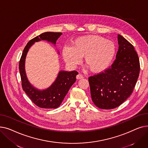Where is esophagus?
<instances>
[{"label":"esophagus","mask_w":148,"mask_h":148,"mask_svg":"<svg viewBox=\"0 0 148 148\" xmlns=\"http://www.w3.org/2000/svg\"><path fill=\"white\" fill-rule=\"evenodd\" d=\"M83 78V76L82 74H79L78 75H77V76H76V79H78V80L82 79Z\"/></svg>","instance_id":"34e87169"}]
</instances>
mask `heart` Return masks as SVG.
I'll use <instances>...</instances> for the list:
<instances>
[{
	"instance_id": "heart-1",
	"label": "heart",
	"mask_w": 148,
	"mask_h": 148,
	"mask_svg": "<svg viewBox=\"0 0 148 148\" xmlns=\"http://www.w3.org/2000/svg\"><path fill=\"white\" fill-rule=\"evenodd\" d=\"M116 54V45L109 40L98 35H86L77 38L72 46H65L62 56L72 68L79 65L83 56L89 69L101 73L110 66Z\"/></svg>"
}]
</instances>
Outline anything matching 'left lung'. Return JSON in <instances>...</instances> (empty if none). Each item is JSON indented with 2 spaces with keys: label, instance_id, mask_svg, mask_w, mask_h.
I'll return each mask as SVG.
<instances>
[{
  "label": "left lung",
  "instance_id": "obj_1",
  "mask_svg": "<svg viewBox=\"0 0 148 148\" xmlns=\"http://www.w3.org/2000/svg\"><path fill=\"white\" fill-rule=\"evenodd\" d=\"M116 59L111 66L89 77L90 95L94 104L102 109L119 106L131 95L140 73V62L134 46L121 35Z\"/></svg>",
  "mask_w": 148,
  "mask_h": 148
}]
</instances>
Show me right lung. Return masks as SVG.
<instances>
[{"mask_svg": "<svg viewBox=\"0 0 148 148\" xmlns=\"http://www.w3.org/2000/svg\"><path fill=\"white\" fill-rule=\"evenodd\" d=\"M62 35L61 32H44L29 41L23 50L19 62V71L23 90L32 102L37 106L44 108H58L64 100L69 89L76 81V71L59 72L56 79L48 88L38 89L31 84L27 79L25 71V60L27 52L35 42L47 41L55 45L58 39ZM59 53V52H58Z\"/></svg>", "mask_w": 148, "mask_h": 148, "instance_id": "obj_1", "label": "right lung"}]
</instances>
